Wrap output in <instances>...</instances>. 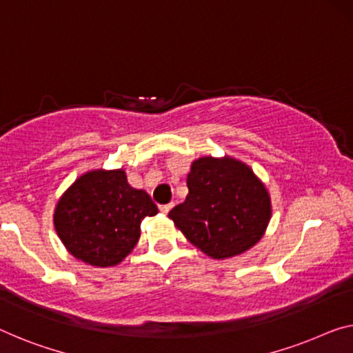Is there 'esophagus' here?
<instances>
[{"label":"esophagus","instance_id":"obj_1","mask_svg":"<svg viewBox=\"0 0 353 353\" xmlns=\"http://www.w3.org/2000/svg\"><path fill=\"white\" fill-rule=\"evenodd\" d=\"M172 207H173V203H169V205H162V207H159V210H161V213L167 214V213H169V211L172 210Z\"/></svg>","mask_w":353,"mask_h":353}]
</instances>
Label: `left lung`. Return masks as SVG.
Here are the masks:
<instances>
[{
	"label": "left lung",
	"mask_w": 353,
	"mask_h": 353,
	"mask_svg": "<svg viewBox=\"0 0 353 353\" xmlns=\"http://www.w3.org/2000/svg\"><path fill=\"white\" fill-rule=\"evenodd\" d=\"M189 194L169 213L178 230L213 259L246 252L267 230L271 199L262 180L230 156H202L188 173Z\"/></svg>",
	"instance_id": "left-lung-1"
}]
</instances>
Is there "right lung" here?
<instances>
[{
    "label": "right lung",
    "mask_w": 353,
    "mask_h": 353,
    "mask_svg": "<svg viewBox=\"0 0 353 353\" xmlns=\"http://www.w3.org/2000/svg\"><path fill=\"white\" fill-rule=\"evenodd\" d=\"M158 214L143 189L128 183L123 169L80 175L59 197L53 224L70 256L97 268L115 267L140 238V222Z\"/></svg>",
    "instance_id": "right-lung-1"
}]
</instances>
